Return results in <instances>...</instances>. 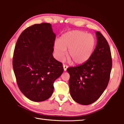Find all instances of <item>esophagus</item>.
Masks as SVG:
<instances>
[{
	"label": "esophagus",
	"instance_id": "esophagus-1",
	"mask_svg": "<svg viewBox=\"0 0 124 124\" xmlns=\"http://www.w3.org/2000/svg\"><path fill=\"white\" fill-rule=\"evenodd\" d=\"M63 67L64 71H66V70H67V68H68V66H67V65L63 64Z\"/></svg>",
	"mask_w": 124,
	"mask_h": 124
}]
</instances>
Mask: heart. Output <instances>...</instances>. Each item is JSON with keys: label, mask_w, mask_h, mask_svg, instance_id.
Returning a JSON list of instances; mask_svg holds the SVG:
<instances>
[{"label": "heart", "mask_w": 124, "mask_h": 124, "mask_svg": "<svg viewBox=\"0 0 124 124\" xmlns=\"http://www.w3.org/2000/svg\"><path fill=\"white\" fill-rule=\"evenodd\" d=\"M96 44L93 35L80 31L67 32L54 44V50L60 60H62L68 50V56L75 64L85 62L91 57Z\"/></svg>", "instance_id": "heart-1"}]
</instances>
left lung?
<instances>
[{"instance_id": "left-lung-1", "label": "left lung", "mask_w": 124, "mask_h": 124, "mask_svg": "<svg viewBox=\"0 0 124 124\" xmlns=\"http://www.w3.org/2000/svg\"><path fill=\"white\" fill-rule=\"evenodd\" d=\"M97 45L90 58L83 64L69 67L67 71L70 94L82 105L93 103L103 93L108 84L112 67L109 46L100 32H96Z\"/></svg>"}]
</instances>
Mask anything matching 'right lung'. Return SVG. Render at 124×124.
<instances>
[{"label":"right lung","mask_w":124,"mask_h":124,"mask_svg":"<svg viewBox=\"0 0 124 124\" xmlns=\"http://www.w3.org/2000/svg\"><path fill=\"white\" fill-rule=\"evenodd\" d=\"M56 34L48 23L35 24L23 31L15 47L12 66L22 93L32 101L51 97L54 83L63 72L52 55Z\"/></svg>","instance_id":"right-lung-1"}]
</instances>
